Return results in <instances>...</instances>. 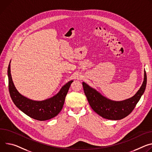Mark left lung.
Instances as JSON below:
<instances>
[{"instance_id":"1","label":"left lung","mask_w":152,"mask_h":152,"mask_svg":"<svg viewBox=\"0 0 152 152\" xmlns=\"http://www.w3.org/2000/svg\"><path fill=\"white\" fill-rule=\"evenodd\" d=\"M146 84L147 75L144 70L142 84L136 94L126 100L115 101L107 98L86 82H82L85 94L91 108L101 117L110 120H119L128 116L144 93Z\"/></svg>"}]
</instances>
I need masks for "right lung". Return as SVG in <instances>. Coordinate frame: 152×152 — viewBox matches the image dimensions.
<instances>
[{
    "label": "right lung",
    "mask_w": 152,
    "mask_h": 152,
    "mask_svg": "<svg viewBox=\"0 0 152 152\" xmlns=\"http://www.w3.org/2000/svg\"><path fill=\"white\" fill-rule=\"evenodd\" d=\"M10 62L8 68V87L15 105L27 116L36 120L46 121L56 116L62 109L65 96L73 80L68 82L53 97L44 101H34L23 96L16 89L11 75Z\"/></svg>",
    "instance_id": "right-lung-1"
}]
</instances>
